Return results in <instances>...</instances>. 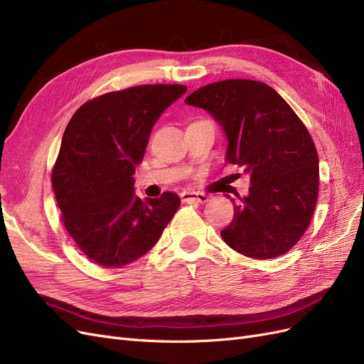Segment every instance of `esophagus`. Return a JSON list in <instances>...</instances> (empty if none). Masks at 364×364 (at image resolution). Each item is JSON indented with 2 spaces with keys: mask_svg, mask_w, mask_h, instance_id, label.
Listing matches in <instances>:
<instances>
[{
  "mask_svg": "<svg viewBox=\"0 0 364 364\" xmlns=\"http://www.w3.org/2000/svg\"><path fill=\"white\" fill-rule=\"evenodd\" d=\"M181 197H182V202H188V203H206L209 199L205 193H194V191H183Z\"/></svg>",
  "mask_w": 364,
  "mask_h": 364,
  "instance_id": "34e87169",
  "label": "esophagus"
}]
</instances>
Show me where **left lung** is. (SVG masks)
<instances>
[{"instance_id":"left-lung-1","label":"left lung","mask_w":364,"mask_h":364,"mask_svg":"<svg viewBox=\"0 0 364 364\" xmlns=\"http://www.w3.org/2000/svg\"><path fill=\"white\" fill-rule=\"evenodd\" d=\"M185 103L205 109L228 139L226 158L249 174V194L234 200L222 238L249 258L289 252L311 222L318 193V156L302 121L266 83H209Z\"/></svg>"}]
</instances>
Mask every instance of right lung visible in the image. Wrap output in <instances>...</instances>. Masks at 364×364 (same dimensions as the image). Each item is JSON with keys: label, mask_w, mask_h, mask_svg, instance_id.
<instances>
[{"label": "right lung", "mask_w": 364, "mask_h": 364, "mask_svg": "<svg viewBox=\"0 0 364 364\" xmlns=\"http://www.w3.org/2000/svg\"><path fill=\"white\" fill-rule=\"evenodd\" d=\"M183 85H144L109 92L77 109L63 132L51 182L63 225L85 255L123 267L158 243L181 205L176 193L141 200L135 167L151 129Z\"/></svg>", "instance_id": "1"}]
</instances>
